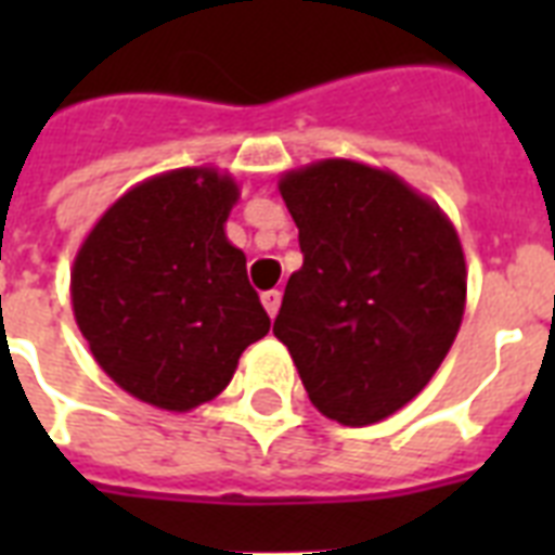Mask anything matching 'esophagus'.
<instances>
[{"instance_id":"esophagus-1","label":"esophagus","mask_w":555,"mask_h":555,"mask_svg":"<svg viewBox=\"0 0 555 555\" xmlns=\"http://www.w3.org/2000/svg\"><path fill=\"white\" fill-rule=\"evenodd\" d=\"M261 305H264V311H268L270 320H273L279 313V305H282V294H279V291H264V294H261Z\"/></svg>"}]
</instances>
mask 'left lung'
<instances>
[{
    "mask_svg": "<svg viewBox=\"0 0 555 555\" xmlns=\"http://www.w3.org/2000/svg\"><path fill=\"white\" fill-rule=\"evenodd\" d=\"M279 192L302 268L287 279L273 334L325 417L383 421L421 395L464 320L455 227L397 176L346 158L291 169Z\"/></svg>",
    "mask_w": 555,
    "mask_h": 555,
    "instance_id": "8db88e82",
    "label": "left lung"
}]
</instances>
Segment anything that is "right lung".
Here are the masks:
<instances>
[{
    "label": "right lung",
    "instance_id": "right-lung-1",
    "mask_svg": "<svg viewBox=\"0 0 555 555\" xmlns=\"http://www.w3.org/2000/svg\"><path fill=\"white\" fill-rule=\"evenodd\" d=\"M235 201L218 169H172L117 198L74 259V320L100 369L143 403H207L270 331L247 259L224 235Z\"/></svg>",
    "mask_w": 555,
    "mask_h": 555
}]
</instances>
